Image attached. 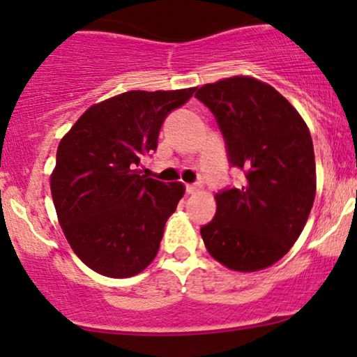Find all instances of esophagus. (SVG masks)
Instances as JSON below:
<instances>
[{
  "mask_svg": "<svg viewBox=\"0 0 357 357\" xmlns=\"http://www.w3.org/2000/svg\"><path fill=\"white\" fill-rule=\"evenodd\" d=\"M199 184H186V192L188 195H195V192L199 191Z\"/></svg>",
  "mask_w": 357,
  "mask_h": 357,
  "instance_id": "1",
  "label": "esophagus"
}]
</instances>
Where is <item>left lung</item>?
<instances>
[{
    "label": "left lung",
    "mask_w": 357,
    "mask_h": 357,
    "mask_svg": "<svg viewBox=\"0 0 357 357\" xmlns=\"http://www.w3.org/2000/svg\"><path fill=\"white\" fill-rule=\"evenodd\" d=\"M195 97L215 116L238 188L216 195L202 227L210 255L225 267L257 272L280 260L304 230L315 198L314 146L305 122L275 89L252 77L203 85Z\"/></svg>",
    "instance_id": "left-lung-1"
}]
</instances>
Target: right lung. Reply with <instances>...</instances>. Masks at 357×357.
Here are the masks:
<instances>
[{
	"instance_id": "obj_1",
	"label": "right lung",
	"mask_w": 357,
	"mask_h": 357,
	"mask_svg": "<svg viewBox=\"0 0 357 357\" xmlns=\"http://www.w3.org/2000/svg\"><path fill=\"white\" fill-rule=\"evenodd\" d=\"M195 90L121 93L92 105L60 141L53 204L72 250L93 272L132 277L158 255L184 188L147 178L137 167L158 149L171 110Z\"/></svg>"
}]
</instances>
